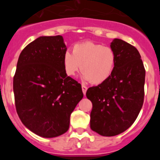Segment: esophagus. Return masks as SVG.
Returning <instances> with one entry per match:
<instances>
[{"label": "esophagus", "instance_id": "1", "mask_svg": "<svg viewBox=\"0 0 160 160\" xmlns=\"http://www.w3.org/2000/svg\"><path fill=\"white\" fill-rule=\"evenodd\" d=\"M87 90H88V88L86 86H84V85H82V90H83V93L84 95L86 94Z\"/></svg>", "mask_w": 160, "mask_h": 160}]
</instances>
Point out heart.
<instances>
[{
    "label": "heart",
    "mask_w": 160,
    "mask_h": 160,
    "mask_svg": "<svg viewBox=\"0 0 160 160\" xmlns=\"http://www.w3.org/2000/svg\"><path fill=\"white\" fill-rule=\"evenodd\" d=\"M116 54L110 46H104L91 41L77 43L72 53L63 55L66 73L73 77L79 70L83 72V79L93 84H101L108 80L115 68Z\"/></svg>",
    "instance_id": "1"
}]
</instances>
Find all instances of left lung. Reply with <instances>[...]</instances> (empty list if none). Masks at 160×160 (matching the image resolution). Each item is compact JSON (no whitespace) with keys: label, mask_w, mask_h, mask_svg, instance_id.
I'll use <instances>...</instances> for the list:
<instances>
[{"label":"left lung","mask_w":160,"mask_h":160,"mask_svg":"<svg viewBox=\"0 0 160 160\" xmlns=\"http://www.w3.org/2000/svg\"><path fill=\"white\" fill-rule=\"evenodd\" d=\"M111 47L116 54L112 75L86 93L93 104L90 128L103 136L128 129L141 111L145 94L146 70L136 48L118 38L113 40Z\"/></svg>","instance_id":"obj_1"}]
</instances>
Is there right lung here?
Listing matches in <instances>:
<instances>
[{
  "instance_id": "obj_1",
  "label": "right lung",
  "mask_w": 160,
  "mask_h": 160,
  "mask_svg": "<svg viewBox=\"0 0 160 160\" xmlns=\"http://www.w3.org/2000/svg\"><path fill=\"white\" fill-rule=\"evenodd\" d=\"M66 52L61 35L41 36L18 60L13 80L16 111L26 128L44 138L67 132L71 113L83 97L80 83L64 70Z\"/></svg>"
}]
</instances>
